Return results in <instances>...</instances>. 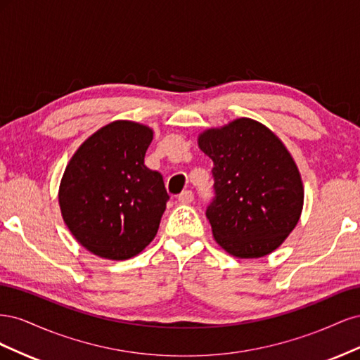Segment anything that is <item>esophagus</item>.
<instances>
[{
  "label": "esophagus",
  "mask_w": 360,
  "mask_h": 360,
  "mask_svg": "<svg viewBox=\"0 0 360 360\" xmlns=\"http://www.w3.org/2000/svg\"><path fill=\"white\" fill-rule=\"evenodd\" d=\"M193 201V192L192 191H183L179 195V202L181 204H189Z\"/></svg>",
  "instance_id": "esophagus-1"
}]
</instances>
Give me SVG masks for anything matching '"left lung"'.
Instances as JSON below:
<instances>
[{
  "instance_id": "obj_1",
  "label": "left lung",
  "mask_w": 360,
  "mask_h": 360,
  "mask_svg": "<svg viewBox=\"0 0 360 360\" xmlns=\"http://www.w3.org/2000/svg\"><path fill=\"white\" fill-rule=\"evenodd\" d=\"M213 160L214 198L205 216L214 240L237 258H259L297 225L303 183L282 141L255 120L237 118L198 136Z\"/></svg>"
}]
</instances>
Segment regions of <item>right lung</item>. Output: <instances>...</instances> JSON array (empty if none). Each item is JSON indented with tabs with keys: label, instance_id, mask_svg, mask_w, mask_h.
I'll list each match as a JSON object with an SVG mask.
<instances>
[{
	"label": "right lung",
	"instance_id": "add662e5",
	"mask_svg": "<svg viewBox=\"0 0 360 360\" xmlns=\"http://www.w3.org/2000/svg\"><path fill=\"white\" fill-rule=\"evenodd\" d=\"M151 139L144 124L112 122L84 141L63 174V219L97 257L132 258L159 230L169 195L160 172L144 165Z\"/></svg>",
	"mask_w": 360,
	"mask_h": 360
}]
</instances>
